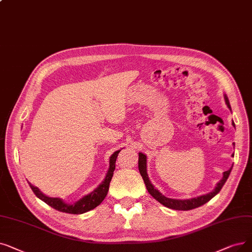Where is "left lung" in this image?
Listing matches in <instances>:
<instances>
[{
    "instance_id": "1",
    "label": "left lung",
    "mask_w": 252,
    "mask_h": 252,
    "mask_svg": "<svg viewBox=\"0 0 252 252\" xmlns=\"http://www.w3.org/2000/svg\"><path fill=\"white\" fill-rule=\"evenodd\" d=\"M224 100H225V103L227 105L228 108H231V105H229V102H228V99L227 96L224 94ZM234 126H235V123L233 122L232 124ZM235 145V144H234ZM234 157V155L232 156ZM139 172L141 174L142 178H143L144 180V183L146 185V189L148 190V192L155 198L157 201H158L160 204H162L165 207H168L170 208V209H174V210H191V209H194V208H198L204 204H206L207 202H209L213 196H215L218 192L220 191V189H222L223 184L225 183V181L227 180L229 174H231V171H232V168L233 166L231 167V169L223 172V176L221 178V180L218 182L216 184L215 189L207 194H203V195H200V196H196V198H192V199H189V200H176V199H170V198H167V196H165L163 194H161L157 189H155V187L151 184L149 178H148V175H147V158L145 155H143V153L140 152L139 153Z\"/></svg>"
}]
</instances>
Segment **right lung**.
<instances>
[{
    "mask_svg": "<svg viewBox=\"0 0 252 252\" xmlns=\"http://www.w3.org/2000/svg\"><path fill=\"white\" fill-rule=\"evenodd\" d=\"M119 151L120 150L115 151L110 157V160H109V169H108V172L106 174V177H105L104 181L94 191L84 195L82 199H80L77 202H75L74 204L64 203L60 198H50V196H47L43 193L38 188L34 187V185H32L31 183H29V184H30L32 190L34 191V193L38 196L40 200L45 202L47 205L54 208L56 210L64 212V213H70V214L85 213L87 211L94 209V208H95L96 206H99L105 199V196L107 195L108 190H109V184H110V181L113 176V172L115 170V161H116Z\"/></svg>",
    "mask_w": 252,
    "mask_h": 252,
    "instance_id": "right-lung-1",
    "label": "right lung"
}]
</instances>
